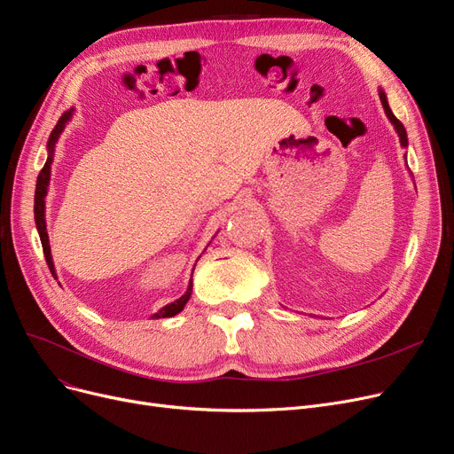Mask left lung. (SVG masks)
Here are the masks:
<instances>
[{
  "mask_svg": "<svg viewBox=\"0 0 454 454\" xmlns=\"http://www.w3.org/2000/svg\"><path fill=\"white\" fill-rule=\"evenodd\" d=\"M379 96H380V102H382V107H384V111H386V114H387V118H389V122L393 124V128L397 129V133H399V139H401V146H408V137H406V129H404V126H403V122L399 121V118L391 113V109H389V104H387V100H386V94H384V90L380 89L379 90Z\"/></svg>",
  "mask_w": 454,
  "mask_h": 454,
  "instance_id": "obj_1",
  "label": "left lung"
}]
</instances>
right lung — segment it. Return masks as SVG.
I'll return each instance as SVG.
<instances>
[{
    "label": "right lung",
    "instance_id": "right-lung-1",
    "mask_svg": "<svg viewBox=\"0 0 454 454\" xmlns=\"http://www.w3.org/2000/svg\"><path fill=\"white\" fill-rule=\"evenodd\" d=\"M72 113L74 109L63 113V116L59 118L57 126L53 128L50 139H48V160L43 167V170L38 172V178H36V189H35V223H36V230H38V235H41V243H43V250H44V258H46V263L53 274L55 278V267H53V262H51V250H50V239H48V231H46V219H44V199H46V192H48V184H50V170H51V161H53V148H55V143L59 139V135H61V131L65 129L67 122L72 118ZM194 270V269H192ZM191 293H192V276L189 280V287L185 291V294H182V297L178 301H174L170 304H167L165 308H161L157 313L152 315V319H161V317H174L176 313H180L187 301L191 299Z\"/></svg>",
    "mask_w": 454,
    "mask_h": 454
}]
</instances>
